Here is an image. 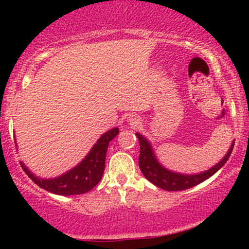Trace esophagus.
Wrapping results in <instances>:
<instances>
[{
  "label": "esophagus",
  "instance_id": "obj_1",
  "mask_svg": "<svg viewBox=\"0 0 249 249\" xmlns=\"http://www.w3.org/2000/svg\"><path fill=\"white\" fill-rule=\"evenodd\" d=\"M128 124H130L131 126L136 127L141 124V119H139L137 116H132V117H130V119H128Z\"/></svg>",
  "mask_w": 249,
  "mask_h": 249
}]
</instances>
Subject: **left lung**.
Returning <instances> with one entry per match:
<instances>
[{
  "mask_svg": "<svg viewBox=\"0 0 249 249\" xmlns=\"http://www.w3.org/2000/svg\"><path fill=\"white\" fill-rule=\"evenodd\" d=\"M136 136L138 137V142L141 144L139 168H141L142 173L144 174V177L148 181H151L153 185L165 191L187 190V188H191L200 184V182L205 181V180L212 177L214 173L218 172L220 168L224 166L225 162L230 158L234 147L233 142L224 158L218 164L214 165L213 167L208 168L207 171H204V172L198 174H181L178 172H173V171L167 170V168L162 166L160 162L158 161V159H157L150 142L141 133H136Z\"/></svg>",
  "mask_w": 249,
  "mask_h": 249,
  "instance_id": "1",
  "label": "left lung"
}]
</instances>
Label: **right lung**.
<instances>
[{
	"label": "right lung",
	"instance_id": "add662e5",
	"mask_svg": "<svg viewBox=\"0 0 249 249\" xmlns=\"http://www.w3.org/2000/svg\"><path fill=\"white\" fill-rule=\"evenodd\" d=\"M118 127L105 132L91 148L90 152L77 166L67 173L51 179H42L31 173L21 161V166L28 177L39 187L58 196H76L87 193L101 181L105 168V157L108 142L118 134Z\"/></svg>",
	"mask_w": 249,
	"mask_h": 249
}]
</instances>
